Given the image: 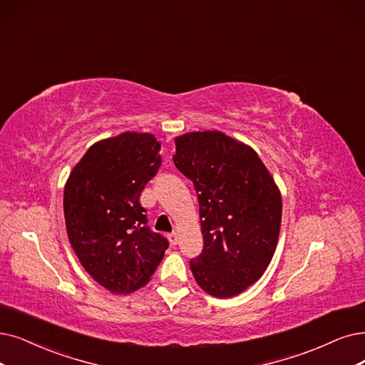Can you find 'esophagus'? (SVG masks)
Here are the masks:
<instances>
[{
    "label": "esophagus",
    "mask_w": 365,
    "mask_h": 365,
    "mask_svg": "<svg viewBox=\"0 0 365 365\" xmlns=\"http://www.w3.org/2000/svg\"><path fill=\"white\" fill-rule=\"evenodd\" d=\"M169 242H170V245H177L178 244V241H180V237H178V233H175V232H172V233H169Z\"/></svg>",
    "instance_id": "obj_1"
}]
</instances>
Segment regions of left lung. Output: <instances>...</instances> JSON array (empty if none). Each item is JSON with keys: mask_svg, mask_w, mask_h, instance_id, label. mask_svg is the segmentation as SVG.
I'll return each mask as SVG.
<instances>
[{"mask_svg": "<svg viewBox=\"0 0 365 365\" xmlns=\"http://www.w3.org/2000/svg\"><path fill=\"white\" fill-rule=\"evenodd\" d=\"M173 163L199 200L203 249L190 260L197 284L230 298L256 283L274 256L282 196L259 155L220 132L175 139Z\"/></svg>", "mask_w": 365, "mask_h": 365, "instance_id": "1", "label": "left lung"}]
</instances>
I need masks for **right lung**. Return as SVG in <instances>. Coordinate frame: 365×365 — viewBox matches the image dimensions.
<instances>
[{
    "mask_svg": "<svg viewBox=\"0 0 365 365\" xmlns=\"http://www.w3.org/2000/svg\"><path fill=\"white\" fill-rule=\"evenodd\" d=\"M160 142L125 132L94 143L64 188L68 241L82 267L113 294L145 286L169 241L148 226L139 196L162 166Z\"/></svg>",
    "mask_w": 365,
    "mask_h": 365,
    "instance_id": "add662e5",
    "label": "right lung"
}]
</instances>
